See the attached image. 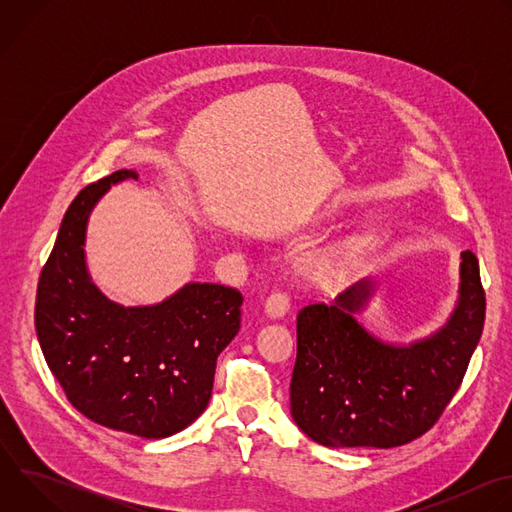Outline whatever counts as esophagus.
I'll return each mask as SVG.
<instances>
[{"instance_id":"1","label":"esophagus","mask_w":512,"mask_h":512,"mask_svg":"<svg viewBox=\"0 0 512 512\" xmlns=\"http://www.w3.org/2000/svg\"><path fill=\"white\" fill-rule=\"evenodd\" d=\"M289 310V296L285 291H273V294L265 302V312L271 318H281Z\"/></svg>"}]
</instances>
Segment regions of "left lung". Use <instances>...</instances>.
Masks as SVG:
<instances>
[{"label": "left lung", "instance_id": "8db88e82", "mask_svg": "<svg viewBox=\"0 0 512 512\" xmlns=\"http://www.w3.org/2000/svg\"><path fill=\"white\" fill-rule=\"evenodd\" d=\"M460 279L450 322L409 346L383 344L354 320L371 279L332 306H304L289 385L298 427L328 448H397L429 431L460 389L484 328L486 296L472 251L462 253Z\"/></svg>", "mask_w": 512, "mask_h": 512}]
</instances>
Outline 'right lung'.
<instances>
[{
  "label": "right lung",
  "instance_id": "add662e5",
  "mask_svg": "<svg viewBox=\"0 0 512 512\" xmlns=\"http://www.w3.org/2000/svg\"><path fill=\"white\" fill-rule=\"evenodd\" d=\"M121 180L119 170L85 186L70 202L42 267L36 334L66 399L109 429L158 440L206 409L216 358L241 328L237 287L188 283L158 306L123 308L91 283L85 229L95 202Z\"/></svg>",
  "mask_w": 512,
  "mask_h": 512
}]
</instances>
